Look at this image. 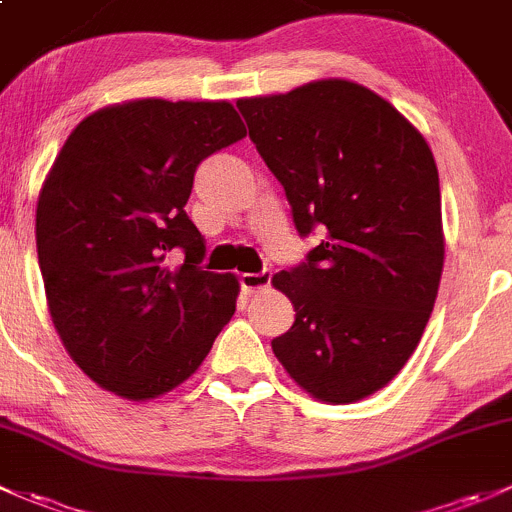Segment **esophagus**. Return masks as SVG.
<instances>
[{"label":"esophagus","instance_id":"obj_1","mask_svg":"<svg viewBox=\"0 0 512 512\" xmlns=\"http://www.w3.org/2000/svg\"><path fill=\"white\" fill-rule=\"evenodd\" d=\"M271 271H261V273H244L241 276V288H244V293H261L266 291L268 286H271Z\"/></svg>","mask_w":512,"mask_h":512}]
</instances>
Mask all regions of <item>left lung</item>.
Listing matches in <instances>:
<instances>
[{"label": "left lung", "mask_w": 512, "mask_h": 512, "mask_svg": "<svg viewBox=\"0 0 512 512\" xmlns=\"http://www.w3.org/2000/svg\"><path fill=\"white\" fill-rule=\"evenodd\" d=\"M236 105L298 234L323 231L300 266L273 276L295 308L273 352L320 402L370 397L407 365L439 293L434 155L392 103L342 78Z\"/></svg>", "instance_id": "obj_1"}]
</instances>
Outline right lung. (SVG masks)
<instances>
[{
  "instance_id": "add662e5",
  "label": "right lung",
  "mask_w": 512,
  "mask_h": 512,
  "mask_svg": "<svg viewBox=\"0 0 512 512\" xmlns=\"http://www.w3.org/2000/svg\"><path fill=\"white\" fill-rule=\"evenodd\" d=\"M244 135L226 100L142 98L96 110L63 142L36 251L56 333L98 387L133 402L170 392L234 315L239 281L197 266L207 246L184 204L199 162Z\"/></svg>"
}]
</instances>
